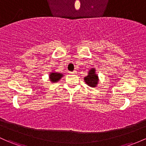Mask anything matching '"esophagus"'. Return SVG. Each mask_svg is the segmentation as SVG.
Returning <instances> with one entry per match:
<instances>
[{
    "label": "esophagus",
    "mask_w": 146,
    "mask_h": 146,
    "mask_svg": "<svg viewBox=\"0 0 146 146\" xmlns=\"http://www.w3.org/2000/svg\"><path fill=\"white\" fill-rule=\"evenodd\" d=\"M76 73H77V72H76V70H73V71H70V72H69V73H70V74H71V75L76 74Z\"/></svg>",
    "instance_id": "1"
}]
</instances>
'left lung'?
I'll return each instance as SVG.
<instances>
[{"label": "left lung", "instance_id": "1", "mask_svg": "<svg viewBox=\"0 0 146 146\" xmlns=\"http://www.w3.org/2000/svg\"><path fill=\"white\" fill-rule=\"evenodd\" d=\"M85 82L90 87H94L97 85L98 82V76L95 73V70L94 68H92L90 70L88 73V76L85 78Z\"/></svg>", "mask_w": 146, "mask_h": 146}]
</instances>
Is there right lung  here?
<instances>
[{
    "mask_svg": "<svg viewBox=\"0 0 146 146\" xmlns=\"http://www.w3.org/2000/svg\"><path fill=\"white\" fill-rule=\"evenodd\" d=\"M63 75L61 73H52L50 75V80L53 82H56L59 80V79H61V78L62 77Z\"/></svg>",
    "mask_w": 146,
    "mask_h": 146,
    "instance_id": "add662e5",
    "label": "right lung"
}]
</instances>
